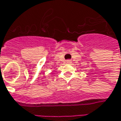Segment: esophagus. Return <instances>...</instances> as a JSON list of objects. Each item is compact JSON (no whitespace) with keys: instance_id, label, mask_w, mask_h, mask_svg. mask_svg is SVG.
Wrapping results in <instances>:
<instances>
[{"instance_id":"esophagus-1","label":"esophagus","mask_w":121,"mask_h":121,"mask_svg":"<svg viewBox=\"0 0 121 121\" xmlns=\"http://www.w3.org/2000/svg\"><path fill=\"white\" fill-rule=\"evenodd\" d=\"M66 63H71V60H68L66 61Z\"/></svg>"}]
</instances>
